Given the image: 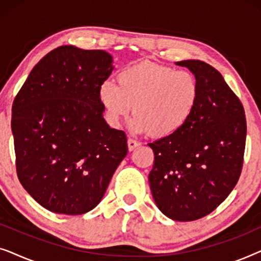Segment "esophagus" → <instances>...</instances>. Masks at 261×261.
<instances>
[{"mask_svg": "<svg viewBox=\"0 0 261 261\" xmlns=\"http://www.w3.org/2000/svg\"><path fill=\"white\" fill-rule=\"evenodd\" d=\"M127 145H128V149H129V151H134L135 148L140 146V144H139L138 141H135L134 139H130V138L127 140Z\"/></svg>", "mask_w": 261, "mask_h": 261, "instance_id": "esophagus-1", "label": "esophagus"}]
</instances>
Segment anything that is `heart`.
<instances>
[{
	"instance_id": "heart-1",
	"label": "heart",
	"mask_w": 261,
	"mask_h": 261,
	"mask_svg": "<svg viewBox=\"0 0 261 261\" xmlns=\"http://www.w3.org/2000/svg\"><path fill=\"white\" fill-rule=\"evenodd\" d=\"M97 96L110 127H120L133 109L135 132L165 139L183 129L191 119L198 105L199 84L189 71L146 60L123 67L117 84L102 82Z\"/></svg>"
}]
</instances>
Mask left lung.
<instances>
[{
    "instance_id": "obj_1",
    "label": "left lung",
    "mask_w": 261,
    "mask_h": 261,
    "mask_svg": "<svg viewBox=\"0 0 261 261\" xmlns=\"http://www.w3.org/2000/svg\"><path fill=\"white\" fill-rule=\"evenodd\" d=\"M176 64L197 78L198 105L183 129L148 144L154 152L148 180L160 212L185 222L215 210L237 185L247 126L242 103L219 71L201 60Z\"/></svg>"
}]
</instances>
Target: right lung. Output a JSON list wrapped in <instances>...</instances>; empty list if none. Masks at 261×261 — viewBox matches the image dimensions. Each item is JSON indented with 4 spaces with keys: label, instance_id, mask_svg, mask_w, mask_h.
Returning a JSON list of instances; mask_svg holds the SVG:
<instances>
[{
    "label": "right lung",
    "instance_id": "right-lung-1",
    "mask_svg": "<svg viewBox=\"0 0 261 261\" xmlns=\"http://www.w3.org/2000/svg\"><path fill=\"white\" fill-rule=\"evenodd\" d=\"M113 69L108 52L60 46L33 67L14 99L17 177L49 212L94 209L127 154L126 134L106 122L97 96Z\"/></svg>",
    "mask_w": 261,
    "mask_h": 261
}]
</instances>
